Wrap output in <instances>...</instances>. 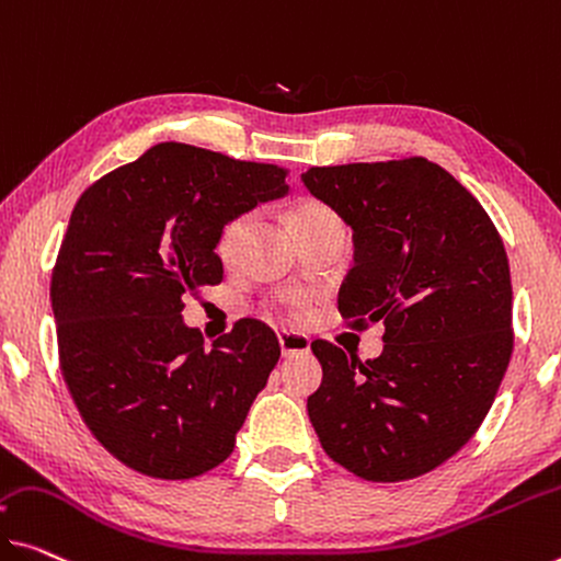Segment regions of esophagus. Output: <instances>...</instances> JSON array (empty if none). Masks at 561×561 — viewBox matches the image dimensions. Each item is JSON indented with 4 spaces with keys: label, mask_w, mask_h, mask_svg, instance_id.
Wrapping results in <instances>:
<instances>
[{
    "label": "esophagus",
    "mask_w": 561,
    "mask_h": 561,
    "mask_svg": "<svg viewBox=\"0 0 561 561\" xmlns=\"http://www.w3.org/2000/svg\"><path fill=\"white\" fill-rule=\"evenodd\" d=\"M278 343H280V353L283 356H296V353H308L310 351V341L300 333H290V331H280L278 333Z\"/></svg>",
    "instance_id": "obj_1"
}]
</instances>
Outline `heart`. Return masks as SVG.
I'll return each mask as SVG.
<instances>
[{
    "label": "heart",
    "instance_id": "heart-1",
    "mask_svg": "<svg viewBox=\"0 0 561 561\" xmlns=\"http://www.w3.org/2000/svg\"><path fill=\"white\" fill-rule=\"evenodd\" d=\"M325 220H339V215H335L329 205L321 203V201H300L296 203V208L290 210V228L293 230H300V228H310V226H318V222H325ZM253 222V213L245 210V213H238L232 215V218L226 222V226L220 228L218 232V255L222 261H232L238 253V245L240 240H243L245 230L251 228ZM310 306H313V293L304 290V288H286V290H278L273 293L268 298V308L275 310V313H280L283 318H288V321H304V318L310 313Z\"/></svg>",
    "mask_w": 561,
    "mask_h": 561
}]
</instances>
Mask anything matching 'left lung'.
I'll return each instance as SVG.
<instances>
[{"mask_svg": "<svg viewBox=\"0 0 561 561\" xmlns=\"http://www.w3.org/2000/svg\"><path fill=\"white\" fill-rule=\"evenodd\" d=\"M304 183L353 230L339 293L351 329L381 321L383 353L313 341L323 381L308 416L323 451L366 481L442 467L477 434L514 351L502 236L459 180L426 158L308 168Z\"/></svg>", "mask_w": 561, "mask_h": 561, "instance_id": "8db88e82", "label": "left lung"}]
</instances>
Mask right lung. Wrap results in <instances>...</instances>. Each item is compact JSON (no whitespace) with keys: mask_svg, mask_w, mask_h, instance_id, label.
Here are the masks:
<instances>
[{"mask_svg":"<svg viewBox=\"0 0 561 561\" xmlns=\"http://www.w3.org/2000/svg\"><path fill=\"white\" fill-rule=\"evenodd\" d=\"M288 170L160 142L77 201L51 271L59 368L94 438L125 467L193 479L228 459L280 346L240 318L210 348L183 298L222 280L232 215L286 195Z\"/></svg>","mask_w":561,"mask_h":561,"instance_id":"obj_1","label":"right lung"}]
</instances>
